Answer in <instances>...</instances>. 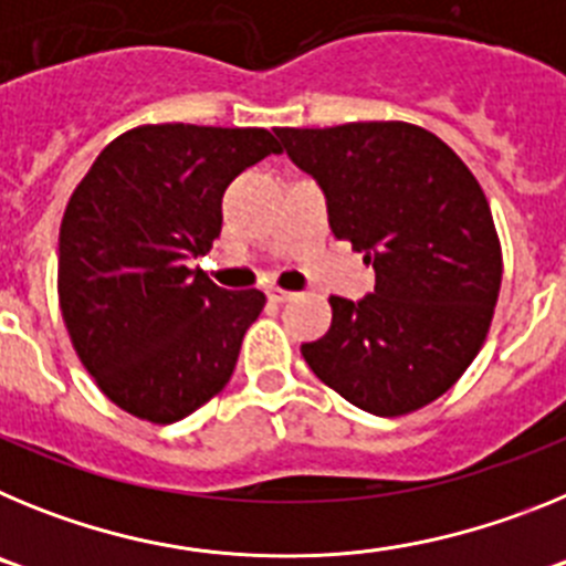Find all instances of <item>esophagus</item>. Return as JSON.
<instances>
[{
    "label": "esophagus",
    "mask_w": 566,
    "mask_h": 566,
    "mask_svg": "<svg viewBox=\"0 0 566 566\" xmlns=\"http://www.w3.org/2000/svg\"><path fill=\"white\" fill-rule=\"evenodd\" d=\"M297 294L289 292V289H269V300H274V303H289V300H294Z\"/></svg>",
    "instance_id": "obj_1"
}]
</instances>
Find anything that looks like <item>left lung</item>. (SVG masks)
Instances as JSON below:
<instances>
[{
	"label": "left lung",
	"instance_id": "8db88e82",
	"mask_svg": "<svg viewBox=\"0 0 566 566\" xmlns=\"http://www.w3.org/2000/svg\"><path fill=\"white\" fill-rule=\"evenodd\" d=\"M326 192L334 238L377 272L374 294L332 297L326 337L303 343L308 368L374 417L442 397L488 337L502 286L490 203L442 138L405 122L274 129Z\"/></svg>",
	"mask_w": 566,
	"mask_h": 566
}]
</instances>
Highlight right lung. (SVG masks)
I'll return each instance as SVG.
<instances>
[{"instance_id":"add662e5","label":"right lung","mask_w":566,"mask_h":566,"mask_svg":"<svg viewBox=\"0 0 566 566\" xmlns=\"http://www.w3.org/2000/svg\"><path fill=\"white\" fill-rule=\"evenodd\" d=\"M280 144L263 127L144 124L102 149L59 229V306L109 402L155 424L223 391L263 292L187 266L221 234L229 184Z\"/></svg>"}]
</instances>
